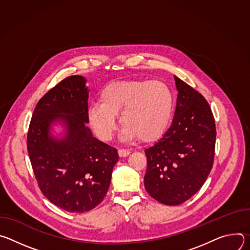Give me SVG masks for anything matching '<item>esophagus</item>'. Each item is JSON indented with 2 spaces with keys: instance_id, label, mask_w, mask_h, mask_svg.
I'll list each match as a JSON object with an SVG mask.
<instances>
[{
  "instance_id": "1",
  "label": "esophagus",
  "mask_w": 250,
  "mask_h": 250,
  "mask_svg": "<svg viewBox=\"0 0 250 250\" xmlns=\"http://www.w3.org/2000/svg\"><path fill=\"white\" fill-rule=\"evenodd\" d=\"M118 152H119L120 157H125L130 153V151L128 149H119Z\"/></svg>"
}]
</instances>
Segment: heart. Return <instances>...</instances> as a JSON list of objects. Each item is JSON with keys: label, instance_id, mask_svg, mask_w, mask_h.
<instances>
[{"label": "heart", "instance_id": "1", "mask_svg": "<svg viewBox=\"0 0 250 250\" xmlns=\"http://www.w3.org/2000/svg\"><path fill=\"white\" fill-rule=\"evenodd\" d=\"M99 100L89 105L87 116L89 125L104 141L113 138L119 114L125 139L156 140L167 129L174 110L172 91L160 81L113 82L101 90Z\"/></svg>", "mask_w": 250, "mask_h": 250}]
</instances>
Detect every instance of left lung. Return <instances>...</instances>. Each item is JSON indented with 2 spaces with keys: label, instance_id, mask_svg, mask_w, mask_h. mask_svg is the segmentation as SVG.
Instances as JSON below:
<instances>
[{
  "label": "left lung",
  "instance_id": "left-lung-1",
  "mask_svg": "<svg viewBox=\"0 0 250 250\" xmlns=\"http://www.w3.org/2000/svg\"><path fill=\"white\" fill-rule=\"evenodd\" d=\"M178 91L172 125L146 149L145 187L156 201L180 205L204 185L215 156L216 124L206 99L174 76Z\"/></svg>",
  "mask_w": 250,
  "mask_h": 250
}]
</instances>
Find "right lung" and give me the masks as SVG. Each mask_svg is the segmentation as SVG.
I'll use <instances>...</instances> for the list:
<instances>
[{"mask_svg":"<svg viewBox=\"0 0 250 250\" xmlns=\"http://www.w3.org/2000/svg\"><path fill=\"white\" fill-rule=\"evenodd\" d=\"M89 90L83 76H69L49 90L33 111L27 151L42 194L69 212L96 208L109 190L118 150L93 136L88 124ZM55 124L64 127L57 138Z\"/></svg>","mask_w":250,"mask_h":250,"instance_id":"add662e5","label":"right lung"}]
</instances>
